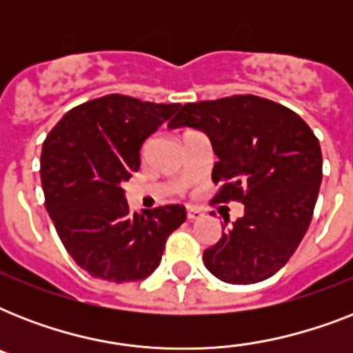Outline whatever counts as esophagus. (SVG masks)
<instances>
[{"mask_svg": "<svg viewBox=\"0 0 353 353\" xmlns=\"http://www.w3.org/2000/svg\"><path fill=\"white\" fill-rule=\"evenodd\" d=\"M203 216V210L198 207H187V218L188 220H199Z\"/></svg>", "mask_w": 353, "mask_h": 353, "instance_id": "1", "label": "esophagus"}]
</instances>
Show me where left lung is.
<instances>
[{"label": "left lung", "mask_w": 353, "mask_h": 353, "mask_svg": "<svg viewBox=\"0 0 353 353\" xmlns=\"http://www.w3.org/2000/svg\"><path fill=\"white\" fill-rule=\"evenodd\" d=\"M168 126L209 135L218 155L212 181L220 185L212 203L245 205L203 251L205 268L227 284L273 276L296 251L317 203L323 154L312 128L290 108L256 95L188 102Z\"/></svg>", "instance_id": "left-lung-1"}]
</instances>
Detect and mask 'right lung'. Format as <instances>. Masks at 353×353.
I'll return each instance as SVG.
<instances>
[{
  "label": "right lung",
  "instance_id": "obj_1",
  "mask_svg": "<svg viewBox=\"0 0 353 353\" xmlns=\"http://www.w3.org/2000/svg\"><path fill=\"white\" fill-rule=\"evenodd\" d=\"M179 104L106 95L69 110L43 141L46 209L79 268L102 280L135 282L154 273L183 205L143 214L128 207L122 183L141 168V146Z\"/></svg>",
  "mask_w": 353,
  "mask_h": 353
}]
</instances>
